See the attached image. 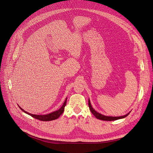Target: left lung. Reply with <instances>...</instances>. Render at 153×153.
Instances as JSON below:
<instances>
[{"mask_svg": "<svg viewBox=\"0 0 153 153\" xmlns=\"http://www.w3.org/2000/svg\"><path fill=\"white\" fill-rule=\"evenodd\" d=\"M88 106L90 108V110L91 111V112L93 113V114L95 116V117L97 119L101 120H103V121H114V120H117L119 119H121V118H124L129 114L128 113L126 115L124 116H118V117H113V116H104L103 114H101L98 112H97L95 110H94V109L92 108L91 103H90V100H88Z\"/></svg>", "mask_w": 153, "mask_h": 153, "instance_id": "obj_1", "label": "left lung"}]
</instances>
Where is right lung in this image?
I'll use <instances>...</instances> for the list:
<instances>
[{"label":"right lung","mask_w":153,"mask_h":153,"mask_svg":"<svg viewBox=\"0 0 153 153\" xmlns=\"http://www.w3.org/2000/svg\"><path fill=\"white\" fill-rule=\"evenodd\" d=\"M67 98H66V100H65V102L63 103L62 106L59 109V110H57V111H54V112H52V113H51L48 114H45V115H38V114H30V113H29L25 111V110H24L22 108H20V106H19V108L21 109L22 110V111H24V113H25L29 114L30 116H31L32 117H33V118H34L35 119H37L39 120L43 121H52V120H56L57 118H59L60 117V116L63 113L65 106V105H66V103H67Z\"/></svg>","instance_id":"add662e5"}]
</instances>
